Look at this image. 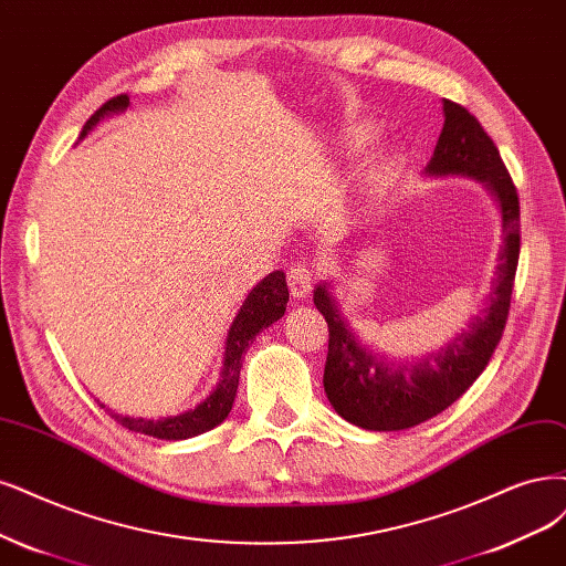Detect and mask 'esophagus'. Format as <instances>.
Segmentation results:
<instances>
[{
    "mask_svg": "<svg viewBox=\"0 0 566 566\" xmlns=\"http://www.w3.org/2000/svg\"><path fill=\"white\" fill-rule=\"evenodd\" d=\"M314 283H316V271L308 264H297L287 271V287L292 297L306 300L311 295V290H314Z\"/></svg>",
    "mask_w": 566,
    "mask_h": 566,
    "instance_id": "34e87169",
    "label": "esophagus"
}]
</instances>
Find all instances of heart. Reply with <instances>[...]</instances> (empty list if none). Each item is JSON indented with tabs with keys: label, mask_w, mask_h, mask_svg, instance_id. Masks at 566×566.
Masks as SVG:
<instances>
[{
	"label": "heart",
	"mask_w": 566,
	"mask_h": 566,
	"mask_svg": "<svg viewBox=\"0 0 566 566\" xmlns=\"http://www.w3.org/2000/svg\"><path fill=\"white\" fill-rule=\"evenodd\" d=\"M373 128H356L354 133H350V147H363L367 140H373Z\"/></svg>",
	"instance_id": "heart-1"
}]
</instances>
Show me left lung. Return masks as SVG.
I'll return each instance as SVG.
<instances>
[{
  "label": "left lung",
  "mask_w": 566,
  "mask_h": 566,
  "mask_svg": "<svg viewBox=\"0 0 566 566\" xmlns=\"http://www.w3.org/2000/svg\"><path fill=\"white\" fill-rule=\"evenodd\" d=\"M444 124L426 175H461L484 182L501 210L503 245L484 308L469 327L426 354L394 358L367 348L344 321L329 283L314 290V304L329 327L323 386L329 405L365 431H402L440 415L461 398L490 363L509 321L520 260V199L494 140L475 116L442 101Z\"/></svg>",
  "instance_id": "8db88e82"
}]
</instances>
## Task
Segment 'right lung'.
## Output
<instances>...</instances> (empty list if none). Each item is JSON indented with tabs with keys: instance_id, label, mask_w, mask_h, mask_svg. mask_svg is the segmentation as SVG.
I'll return each mask as SVG.
<instances>
[{
	"instance_id": "1",
	"label": "right lung",
	"mask_w": 566,
	"mask_h": 566,
	"mask_svg": "<svg viewBox=\"0 0 566 566\" xmlns=\"http://www.w3.org/2000/svg\"><path fill=\"white\" fill-rule=\"evenodd\" d=\"M126 107H128V95L112 97V101H107L86 122V126L82 130V138L84 135H88V130L97 122L105 119L107 114L124 112ZM287 300H290V292H287L283 271H274V274H269L266 279H262L255 287L250 290V295L245 297L241 311L237 314V318H233L229 333H227L220 381L216 384L212 394L203 402H199L193 409H187V412H182V415L164 417V419H143V417H122V415H112V419L116 423H122L124 428H128V431H133V433H143V436H151L159 440H187L193 436H201V433L210 431V428L222 423L231 412L233 398H237L245 350L250 348L252 342H255V337L262 333L264 327L283 318Z\"/></svg>"
}]
</instances>
